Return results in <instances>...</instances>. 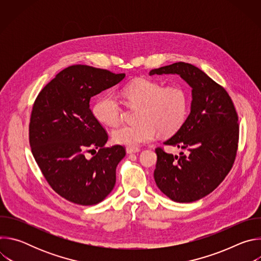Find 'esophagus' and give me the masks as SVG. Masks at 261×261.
<instances>
[{
    "instance_id": "esophagus-1",
    "label": "esophagus",
    "mask_w": 261,
    "mask_h": 261,
    "mask_svg": "<svg viewBox=\"0 0 261 261\" xmlns=\"http://www.w3.org/2000/svg\"><path fill=\"white\" fill-rule=\"evenodd\" d=\"M126 151H127L128 154H133V153H138L140 150H139L138 147H131V146H128V147L126 148Z\"/></svg>"
}]
</instances>
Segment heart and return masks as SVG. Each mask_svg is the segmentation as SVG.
<instances>
[{"label":"heart","instance_id":"b5f03b06","mask_svg":"<svg viewBox=\"0 0 261 261\" xmlns=\"http://www.w3.org/2000/svg\"><path fill=\"white\" fill-rule=\"evenodd\" d=\"M128 106L138 108L134 125H124L113 132L115 142L131 147L152 141L158 134L169 136L184 125L189 111V95L185 88L139 79L122 91ZM95 119L107 127H116L122 120L123 108L116 96H100L93 105Z\"/></svg>","mask_w":261,"mask_h":261}]
</instances>
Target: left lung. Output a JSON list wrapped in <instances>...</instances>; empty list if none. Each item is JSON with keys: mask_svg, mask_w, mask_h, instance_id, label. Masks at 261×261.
I'll return each mask as SVG.
<instances>
[{"mask_svg": "<svg viewBox=\"0 0 261 261\" xmlns=\"http://www.w3.org/2000/svg\"><path fill=\"white\" fill-rule=\"evenodd\" d=\"M178 74L192 88L191 113L166 145L185 151L179 156L156 148L154 178L176 202L196 201L213 192L232 168L238 152L239 117L227 91L197 67L177 62L150 71Z\"/></svg>", "mask_w": 261, "mask_h": 261, "instance_id": "left-lung-1", "label": "left lung"}]
</instances>
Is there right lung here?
I'll return each instance as SVG.
<instances>
[{
  "label": "right lung",
  "mask_w": 261,
  "mask_h": 261,
  "mask_svg": "<svg viewBox=\"0 0 261 261\" xmlns=\"http://www.w3.org/2000/svg\"><path fill=\"white\" fill-rule=\"evenodd\" d=\"M124 77V73L73 65L58 73L33 104L32 154L53 190L70 202L97 204L115 187L116 168L126 150L120 144L104 146L108 134L95 119L90 100ZM96 149L91 160L85 157Z\"/></svg>",
  "instance_id": "1"
}]
</instances>
